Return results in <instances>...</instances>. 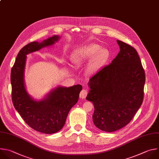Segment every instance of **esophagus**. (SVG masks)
Instances as JSON below:
<instances>
[{"mask_svg": "<svg viewBox=\"0 0 159 159\" xmlns=\"http://www.w3.org/2000/svg\"><path fill=\"white\" fill-rule=\"evenodd\" d=\"M88 93V91L87 89H82L80 93V97L82 99H84L87 97Z\"/></svg>", "mask_w": 159, "mask_h": 159, "instance_id": "esophagus-1", "label": "esophagus"}]
</instances>
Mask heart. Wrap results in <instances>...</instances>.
Listing matches in <instances>:
<instances>
[{
  "instance_id": "obj_1",
  "label": "heart",
  "mask_w": 159,
  "mask_h": 159,
  "mask_svg": "<svg viewBox=\"0 0 159 159\" xmlns=\"http://www.w3.org/2000/svg\"><path fill=\"white\" fill-rule=\"evenodd\" d=\"M110 56L108 49L97 44H91L75 50L71 56V61L75 68H80L90 59L87 68L89 75L96 74L106 63Z\"/></svg>"
}]
</instances>
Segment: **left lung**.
I'll use <instances>...</instances> for the list:
<instances>
[{
  "mask_svg": "<svg viewBox=\"0 0 159 159\" xmlns=\"http://www.w3.org/2000/svg\"><path fill=\"white\" fill-rule=\"evenodd\" d=\"M120 51L109 65L92 76L86 100L93 102V121L104 132L116 131L129 124L143 100L145 71L130 45L117 40Z\"/></svg>",
  "mask_w": 159,
  "mask_h": 159,
  "instance_id": "left-lung-1",
  "label": "left lung"
}]
</instances>
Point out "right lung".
Returning a JSON list of instances; mask_svg holds the SVG:
<instances>
[{
	"label": "right lung",
	"mask_w": 159,
	"mask_h": 159,
	"mask_svg": "<svg viewBox=\"0 0 159 159\" xmlns=\"http://www.w3.org/2000/svg\"><path fill=\"white\" fill-rule=\"evenodd\" d=\"M59 38V36H53L41 43L34 41L24 46L17 56L11 73L12 100L16 110L30 127L46 134L56 133L63 127L83 88L80 84L59 86L39 102L34 100L26 91L24 80L26 55L53 45Z\"/></svg>",
	"instance_id": "add662e5"
}]
</instances>
